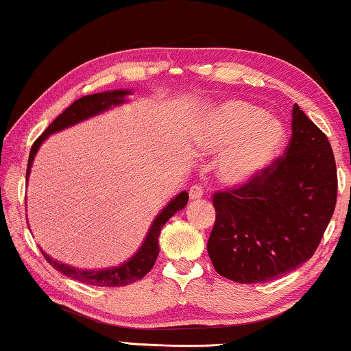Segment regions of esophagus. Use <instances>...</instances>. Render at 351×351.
Instances as JSON below:
<instances>
[{
    "instance_id": "esophagus-1",
    "label": "esophagus",
    "mask_w": 351,
    "mask_h": 351,
    "mask_svg": "<svg viewBox=\"0 0 351 351\" xmlns=\"http://www.w3.org/2000/svg\"><path fill=\"white\" fill-rule=\"evenodd\" d=\"M189 195H190L191 199H198L204 195V189L201 185H191Z\"/></svg>"
}]
</instances>
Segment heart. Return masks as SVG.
<instances>
[{
    "instance_id": "b5f03b06",
    "label": "heart",
    "mask_w": 351,
    "mask_h": 351,
    "mask_svg": "<svg viewBox=\"0 0 351 351\" xmlns=\"http://www.w3.org/2000/svg\"><path fill=\"white\" fill-rule=\"evenodd\" d=\"M282 124L256 105L232 100L213 110L199 124L198 141L210 153H223L220 179L243 184L261 174L280 153Z\"/></svg>"
}]
</instances>
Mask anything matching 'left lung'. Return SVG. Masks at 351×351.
I'll return each instance as SVG.
<instances>
[{"label":"left lung","mask_w":351,"mask_h":351,"mask_svg":"<svg viewBox=\"0 0 351 351\" xmlns=\"http://www.w3.org/2000/svg\"><path fill=\"white\" fill-rule=\"evenodd\" d=\"M337 203V169L326 134L294 105L282 156L238 186L215 191L208 252L234 282H267L318 249Z\"/></svg>","instance_id":"obj_1"}]
</instances>
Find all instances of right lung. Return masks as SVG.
<instances>
[{"label":"right lung","instance_id":"1","mask_svg":"<svg viewBox=\"0 0 351 351\" xmlns=\"http://www.w3.org/2000/svg\"><path fill=\"white\" fill-rule=\"evenodd\" d=\"M131 94V90H110V93H100V94H89L84 95L78 100H75L65 112H62L54 121H52L45 132L36 138L35 143L32 145L30 156H28V165H27V179L30 174L33 158H35L38 148H40L41 142L49 136L60 129H65L73 124L83 121V119L94 117L104 110L112 107V105H118L124 102V95ZM186 203H189V193L182 191L180 195H177L165 209L161 210V214L158 215L153 222L150 232H148L145 241H143L142 247L138 249V252L132 258H129L128 262H124L123 265L117 268H108V270H99V271H86V270H76L73 267L65 265V263H59L43 252V256L49 265L56 268L57 271L64 273L65 276L73 278V280L84 282L89 286H100V287H119L131 285V282L142 280L148 271L152 270L155 265L158 252H160V246H158V237H160L161 228L165 227V223L174 215L177 210L184 209Z\"/></svg>","mask_w":351,"mask_h":351}]
</instances>
